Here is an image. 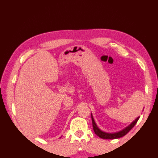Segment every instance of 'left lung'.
<instances>
[{
	"instance_id": "obj_1",
	"label": "left lung",
	"mask_w": 158,
	"mask_h": 158,
	"mask_svg": "<svg viewBox=\"0 0 158 158\" xmlns=\"http://www.w3.org/2000/svg\"><path fill=\"white\" fill-rule=\"evenodd\" d=\"M91 117H92V126H93L94 131L96 134H97L98 137L103 139H107V140H113V139H117L119 138H121L123 136L125 135L127 133L131 130V129L134 127V125L136 124L138 120L140 118V116H138L137 118H135L134 121H133L130 125L126 127L122 130H120L118 132H114V133H108L102 131L101 129L97 126V123H95V120L94 119V117L92 116V114L91 113Z\"/></svg>"
}]
</instances>
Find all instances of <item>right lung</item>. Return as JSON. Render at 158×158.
I'll list each match as a JSON object with an SVG mask.
<instances>
[{
    "label": "right lung",
    "mask_w": 158,
    "mask_h": 158,
    "mask_svg": "<svg viewBox=\"0 0 158 158\" xmlns=\"http://www.w3.org/2000/svg\"><path fill=\"white\" fill-rule=\"evenodd\" d=\"M60 138H61V137H60Z\"/></svg>",
    "instance_id": "add662e5"
}]
</instances>
